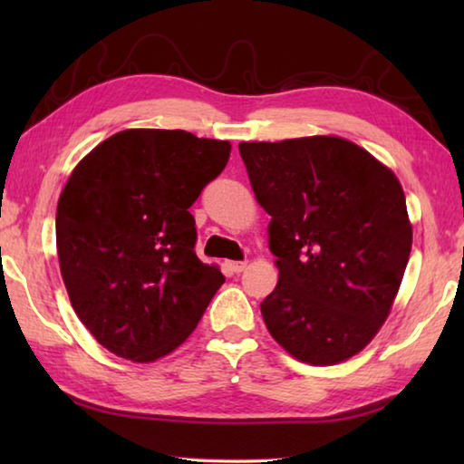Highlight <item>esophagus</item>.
Returning a JSON list of instances; mask_svg holds the SVG:
<instances>
[{
  "label": "esophagus",
  "mask_w": 464,
  "mask_h": 464,
  "mask_svg": "<svg viewBox=\"0 0 464 464\" xmlns=\"http://www.w3.org/2000/svg\"><path fill=\"white\" fill-rule=\"evenodd\" d=\"M227 266H229V270H231V272L239 274V272L246 270V266H247V264H246V262H229Z\"/></svg>",
  "instance_id": "1"
}]
</instances>
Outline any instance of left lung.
Returning a JSON list of instances; mask_svg holds the SVG:
<instances>
[{
	"label": "left lung",
	"mask_w": 464,
	"mask_h": 464,
	"mask_svg": "<svg viewBox=\"0 0 464 464\" xmlns=\"http://www.w3.org/2000/svg\"><path fill=\"white\" fill-rule=\"evenodd\" d=\"M239 153L272 217L280 272L264 324L301 362H343L376 335L401 286L411 251L403 188L342 137L239 143Z\"/></svg>",
	"instance_id": "obj_1"
}]
</instances>
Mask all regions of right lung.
<instances>
[{"instance_id":"1","label":"right lung","mask_w":464,"mask_h":464,"mask_svg":"<svg viewBox=\"0 0 464 464\" xmlns=\"http://www.w3.org/2000/svg\"><path fill=\"white\" fill-rule=\"evenodd\" d=\"M229 140L129 129L77 163L57 207L69 301L98 343L153 362L186 342L225 276L196 256L190 207L229 161Z\"/></svg>"}]
</instances>
